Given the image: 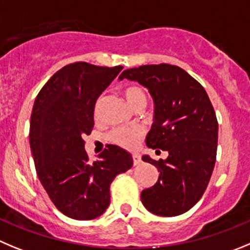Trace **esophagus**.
<instances>
[{
    "mask_svg": "<svg viewBox=\"0 0 250 250\" xmlns=\"http://www.w3.org/2000/svg\"><path fill=\"white\" fill-rule=\"evenodd\" d=\"M132 158H133V164H134V165L141 164L142 159H141V155H139V154H133Z\"/></svg>",
    "mask_w": 250,
    "mask_h": 250,
    "instance_id": "obj_1",
    "label": "esophagus"
}]
</instances>
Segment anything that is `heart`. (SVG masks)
<instances>
[{
    "instance_id": "heart-1",
    "label": "heart",
    "mask_w": 250,
    "mask_h": 250,
    "mask_svg": "<svg viewBox=\"0 0 250 250\" xmlns=\"http://www.w3.org/2000/svg\"><path fill=\"white\" fill-rule=\"evenodd\" d=\"M123 95H125L129 106L134 109L138 108L139 106H146L148 97H146V91L141 86H128L123 90ZM100 104H101V100L96 104V109H95L96 116H99ZM143 134V127H138V125L137 127H120L112 130L111 134H109V139H111L112 143L117 144L122 148L132 149L137 146Z\"/></svg>"
}]
</instances>
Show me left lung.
Listing matches in <instances>:
<instances>
[{"label": "left lung", "mask_w": 250, "mask_h": 250, "mask_svg": "<svg viewBox=\"0 0 250 250\" xmlns=\"http://www.w3.org/2000/svg\"><path fill=\"white\" fill-rule=\"evenodd\" d=\"M118 79L148 88L154 118L146 143L169 153L159 162L142 157L160 172L155 185L142 191V204L158 216L185 213L202 197L216 163L218 123L207 92L185 70L170 64L133 67Z\"/></svg>", "instance_id": "left-lung-1"}]
</instances>
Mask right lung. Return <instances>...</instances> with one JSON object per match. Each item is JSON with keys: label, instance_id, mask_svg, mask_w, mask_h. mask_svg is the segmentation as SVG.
Listing matches in <instances>:
<instances>
[{"label": "right lung", "instance_id": "obj_1", "mask_svg": "<svg viewBox=\"0 0 250 250\" xmlns=\"http://www.w3.org/2000/svg\"><path fill=\"white\" fill-rule=\"evenodd\" d=\"M122 69L69 64L49 79L34 101L29 144L37 175L55 207L74 220L101 216L111 201V183L133 165L132 155L117 146L90 162L83 141L95 125L97 99Z\"/></svg>", "mask_w": 250, "mask_h": 250}]
</instances>
